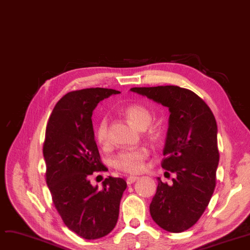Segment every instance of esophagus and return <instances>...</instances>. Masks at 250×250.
I'll use <instances>...</instances> for the list:
<instances>
[{"label": "esophagus", "instance_id": "obj_1", "mask_svg": "<svg viewBox=\"0 0 250 250\" xmlns=\"http://www.w3.org/2000/svg\"><path fill=\"white\" fill-rule=\"evenodd\" d=\"M138 179H139L138 176H128L126 178V183H127V185H132V183H134Z\"/></svg>", "mask_w": 250, "mask_h": 250}]
</instances>
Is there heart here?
I'll return each instance as SVG.
<instances>
[{"label":"heart","instance_id":"heart-1","mask_svg":"<svg viewBox=\"0 0 250 250\" xmlns=\"http://www.w3.org/2000/svg\"><path fill=\"white\" fill-rule=\"evenodd\" d=\"M124 114L127 120L139 128H145L152 122L151 110L139 103L128 104L124 109ZM150 139L157 142L160 138V128L155 125L148 127ZM95 139L102 146H106L109 141V121L106 116L101 117L95 127ZM149 150L146 147L125 149L117 153L112 159V165L120 171L136 174L142 172L145 168V162L149 157Z\"/></svg>","mask_w":250,"mask_h":250}]
</instances>
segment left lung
Masks as SVG:
<instances>
[{
  "label": "left lung",
  "instance_id": "obj_1",
  "mask_svg": "<svg viewBox=\"0 0 250 250\" xmlns=\"http://www.w3.org/2000/svg\"><path fill=\"white\" fill-rule=\"evenodd\" d=\"M130 90L170 110L161 166L176 177L171 187L158 178L150 214L164 230L183 232L199 221L216 188L220 159L216 118L208 104L186 88L169 85Z\"/></svg>",
  "mask_w": 250,
  "mask_h": 250
}]
</instances>
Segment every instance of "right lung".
I'll use <instances>...</instances> for the list:
<instances>
[{"label":"right lung","mask_w":250,"mask_h":250,"mask_svg":"<svg viewBox=\"0 0 250 250\" xmlns=\"http://www.w3.org/2000/svg\"><path fill=\"white\" fill-rule=\"evenodd\" d=\"M120 91L87 88L69 92L48 118L43 142L45 180L64 225L84 239H98L116 225L126 182L108 176L102 188L89 177L104 171L94 140L92 112L96 105Z\"/></svg>","instance_id":"right-lung-1"}]
</instances>
